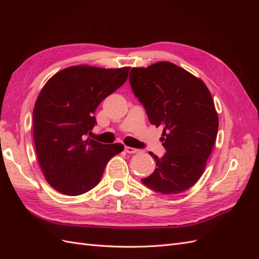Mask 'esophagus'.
Instances as JSON below:
<instances>
[{"label": "esophagus", "mask_w": 259, "mask_h": 259, "mask_svg": "<svg viewBox=\"0 0 259 259\" xmlns=\"http://www.w3.org/2000/svg\"><path fill=\"white\" fill-rule=\"evenodd\" d=\"M124 150L126 151L127 153H139L140 150H138V149H135V148H132V147H128V146H125L124 147Z\"/></svg>", "instance_id": "obj_1"}]
</instances>
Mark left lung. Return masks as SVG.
<instances>
[{"label": "left lung", "instance_id": "obj_1", "mask_svg": "<svg viewBox=\"0 0 259 259\" xmlns=\"http://www.w3.org/2000/svg\"><path fill=\"white\" fill-rule=\"evenodd\" d=\"M130 83L148 119L163 126L162 158L150 152L156 167L144 185L163 194L191 188L205 169L218 132V115L207 86L168 61L133 68Z\"/></svg>", "mask_w": 259, "mask_h": 259}]
</instances>
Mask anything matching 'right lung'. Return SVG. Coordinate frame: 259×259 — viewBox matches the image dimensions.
Returning <instances> with one entry per match:
<instances>
[{
	"label": "right lung",
	"mask_w": 259,
	"mask_h": 259,
	"mask_svg": "<svg viewBox=\"0 0 259 259\" xmlns=\"http://www.w3.org/2000/svg\"><path fill=\"white\" fill-rule=\"evenodd\" d=\"M130 68L73 66L46 82L33 109V139L48 183L60 193L93 189L122 144L103 145L86 138L95 126L99 104L127 80Z\"/></svg>",
	"instance_id": "right-lung-1"
}]
</instances>
